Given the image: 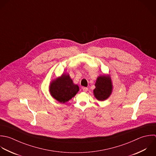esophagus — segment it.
Masks as SVG:
<instances>
[{"label": "esophagus", "mask_w": 156, "mask_h": 156, "mask_svg": "<svg viewBox=\"0 0 156 156\" xmlns=\"http://www.w3.org/2000/svg\"><path fill=\"white\" fill-rule=\"evenodd\" d=\"M82 89H83V90L84 92H87V91L88 90V88H87V87H83Z\"/></svg>", "instance_id": "34e87169"}]
</instances>
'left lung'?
Listing matches in <instances>:
<instances>
[{
    "instance_id": "8db88e82",
    "label": "left lung",
    "mask_w": 156,
    "mask_h": 156,
    "mask_svg": "<svg viewBox=\"0 0 156 156\" xmlns=\"http://www.w3.org/2000/svg\"><path fill=\"white\" fill-rule=\"evenodd\" d=\"M94 90L95 97L100 101L108 98L112 91V84L110 76L102 75L97 78Z\"/></svg>"
}]
</instances>
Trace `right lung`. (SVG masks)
I'll use <instances>...</instances> for the list:
<instances>
[{"mask_svg": "<svg viewBox=\"0 0 156 156\" xmlns=\"http://www.w3.org/2000/svg\"><path fill=\"white\" fill-rule=\"evenodd\" d=\"M49 90L55 100L64 103L75 97L79 91V87L73 83L69 75L62 74L51 82Z\"/></svg>", "mask_w": 156, "mask_h": 156, "instance_id": "1", "label": "right lung"}]
</instances>
